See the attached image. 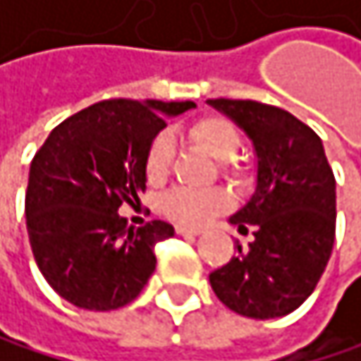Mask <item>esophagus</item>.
I'll list each match as a JSON object with an SVG mask.
<instances>
[{
  "label": "esophagus",
  "mask_w": 361,
  "mask_h": 361,
  "mask_svg": "<svg viewBox=\"0 0 361 361\" xmlns=\"http://www.w3.org/2000/svg\"><path fill=\"white\" fill-rule=\"evenodd\" d=\"M175 231H177L179 235H199V229H195V227H186V225H177V227H175Z\"/></svg>",
  "instance_id": "obj_1"
}]
</instances>
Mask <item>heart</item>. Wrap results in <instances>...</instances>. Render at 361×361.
<instances>
[{"instance_id":"b5f03b06","label":"heart","mask_w":361,"mask_h":361,"mask_svg":"<svg viewBox=\"0 0 361 361\" xmlns=\"http://www.w3.org/2000/svg\"><path fill=\"white\" fill-rule=\"evenodd\" d=\"M188 138L205 149L212 158L221 162V171L233 173V158L238 156L243 147V136L238 128L225 116H201L190 123L186 130ZM173 160V142L166 134H158L149 142L145 154V175L149 184H160L166 179ZM229 205V195L223 188H205V190H188L177 188L162 197L160 210L182 225L199 227L210 221L214 214L223 212Z\"/></svg>"}]
</instances>
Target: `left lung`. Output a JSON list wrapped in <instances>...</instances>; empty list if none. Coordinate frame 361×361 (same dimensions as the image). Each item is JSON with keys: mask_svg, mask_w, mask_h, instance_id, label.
I'll return each instance as SVG.
<instances>
[{"mask_svg": "<svg viewBox=\"0 0 361 361\" xmlns=\"http://www.w3.org/2000/svg\"><path fill=\"white\" fill-rule=\"evenodd\" d=\"M253 142L255 192L229 223L249 249L210 273L214 295L249 318L295 312L321 279L336 238V179L323 140L290 112L251 99H207Z\"/></svg>", "mask_w": 361, "mask_h": 361, "instance_id": "8db88e82", "label": "left lung"}]
</instances>
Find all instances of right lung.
<instances>
[{"label":"right lung","mask_w":361,"mask_h":361,"mask_svg":"<svg viewBox=\"0 0 361 361\" xmlns=\"http://www.w3.org/2000/svg\"><path fill=\"white\" fill-rule=\"evenodd\" d=\"M192 102L106 99L62 121L36 151L25 192L34 259L56 293L84 310L134 301L156 271V243L173 225L130 227L123 203H140L145 154L166 118Z\"/></svg>","instance_id":"add662e5"}]
</instances>
